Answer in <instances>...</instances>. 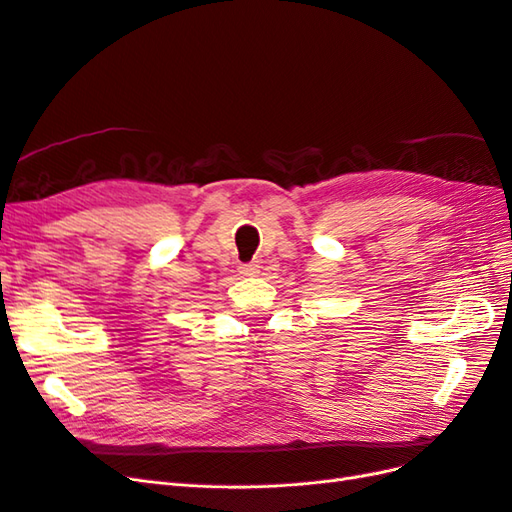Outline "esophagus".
<instances>
[{
    "mask_svg": "<svg viewBox=\"0 0 512 512\" xmlns=\"http://www.w3.org/2000/svg\"><path fill=\"white\" fill-rule=\"evenodd\" d=\"M260 271V267L256 265V262H250V265H241L239 267V273L241 275H256Z\"/></svg>",
    "mask_w": 512,
    "mask_h": 512,
    "instance_id": "obj_1",
    "label": "esophagus"
}]
</instances>
